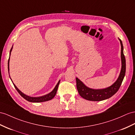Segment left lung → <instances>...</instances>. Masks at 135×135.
Listing matches in <instances>:
<instances>
[{
    "label": "left lung",
    "instance_id": "1",
    "mask_svg": "<svg viewBox=\"0 0 135 135\" xmlns=\"http://www.w3.org/2000/svg\"><path fill=\"white\" fill-rule=\"evenodd\" d=\"M121 44V58H122V70L117 80L110 87L102 89H94L87 87L78 78H76L78 91L83 98L90 101H102L108 99L115 95L119 90L126 74V58L123 53L122 41L119 39Z\"/></svg>",
    "mask_w": 135,
    "mask_h": 135
}]
</instances>
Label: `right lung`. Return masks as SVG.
Returning a JSON list of instances; mask_svg holds the SVG:
<instances>
[{
	"label": "right lung",
	"instance_id": "add662e5",
	"mask_svg": "<svg viewBox=\"0 0 135 135\" xmlns=\"http://www.w3.org/2000/svg\"><path fill=\"white\" fill-rule=\"evenodd\" d=\"M12 47L11 48V50H10V53L9 55L11 54V52L12 51ZM10 56V55H9ZM9 59H8V72H9ZM60 83V80L58 81L57 85H56V87H55V88L54 89V90L52 91L51 92H50V94H48L47 95H46L44 96H40V97H31V96H27L25 94H24L23 93H22L21 91H20L19 89L16 87V85L13 83V85H14V87L15 88V89L17 90L19 92V94L21 95L22 97L25 99L26 100L30 102H32V103H40V102H46V101H48V100H50L52 99H53L55 96L56 95V92H57V88L59 87V85Z\"/></svg>",
	"mask_w": 135,
	"mask_h": 135
}]
</instances>
